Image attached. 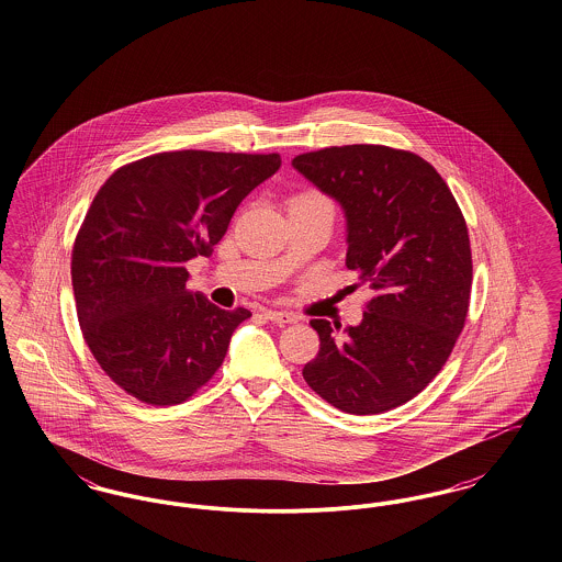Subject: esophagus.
Instances as JSON below:
<instances>
[{"label":"esophagus","instance_id":"esophagus-1","mask_svg":"<svg viewBox=\"0 0 562 562\" xmlns=\"http://www.w3.org/2000/svg\"><path fill=\"white\" fill-rule=\"evenodd\" d=\"M266 318L273 322V324H280V326L293 324L294 322V316H291V314H286V312H276V310H268V312H266Z\"/></svg>","mask_w":562,"mask_h":562}]
</instances>
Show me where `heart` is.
Here are the masks:
<instances>
[{
  "instance_id": "1",
  "label": "heart",
  "mask_w": 562,
  "mask_h": 562,
  "mask_svg": "<svg viewBox=\"0 0 562 562\" xmlns=\"http://www.w3.org/2000/svg\"><path fill=\"white\" fill-rule=\"evenodd\" d=\"M296 200H303V202H326L318 193H303V195H299Z\"/></svg>"
}]
</instances>
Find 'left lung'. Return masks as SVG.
Returning <instances> with one entry per match:
<instances>
[{
  "mask_svg": "<svg viewBox=\"0 0 562 562\" xmlns=\"http://www.w3.org/2000/svg\"><path fill=\"white\" fill-rule=\"evenodd\" d=\"M293 168L346 214V266L374 296L358 326L312 321L321 351L303 379L349 415L415 398L465 324L472 252L463 214L434 166L383 145L303 154Z\"/></svg>",
  "mask_w": 562,
  "mask_h": 562,
  "instance_id": "1",
  "label": "left lung"
}]
</instances>
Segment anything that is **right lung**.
<instances>
[{
	"label": "right lung",
	"mask_w": 562,
	"mask_h": 562,
	"mask_svg": "<svg viewBox=\"0 0 562 562\" xmlns=\"http://www.w3.org/2000/svg\"><path fill=\"white\" fill-rule=\"evenodd\" d=\"M280 164L278 154L164 151L122 166L94 195L71 257L78 321L134 398L188 401L223 364L250 312L188 291L186 263L213 255L241 200Z\"/></svg>",
	"instance_id": "obj_1"
}]
</instances>
